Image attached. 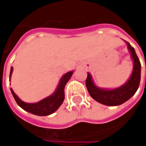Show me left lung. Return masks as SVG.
I'll return each mask as SVG.
<instances>
[{
    "instance_id": "left-lung-1",
    "label": "left lung",
    "mask_w": 146,
    "mask_h": 146,
    "mask_svg": "<svg viewBox=\"0 0 146 146\" xmlns=\"http://www.w3.org/2000/svg\"><path fill=\"white\" fill-rule=\"evenodd\" d=\"M128 50L130 53V58L133 61V71L125 84L116 88H102L96 86L93 81L92 76L88 73L86 87L90 96L102 104L108 106H117L124 104L129 100L137 91L140 82L141 65L139 58L135 53L134 47L126 42ZM146 68V67H145Z\"/></svg>"
}]
</instances>
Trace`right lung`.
Returning a JSON list of instances; mask_svg holds the SVG:
<instances>
[{"label": "right lung", "instance_id": "obj_1", "mask_svg": "<svg viewBox=\"0 0 146 146\" xmlns=\"http://www.w3.org/2000/svg\"><path fill=\"white\" fill-rule=\"evenodd\" d=\"M13 72V68H11V72H10V80H11V76ZM73 71H70L68 73H65L60 79L59 84L57 87L56 90L50 96L46 97L43 100H40L36 103H26L24 101L19 99V97L14 93L12 88H11V92L16 100L17 104L20 106L21 109L27 112L33 113L35 115L38 116H46L49 115L52 113H54L58 108L60 105L62 104L64 100V88L66 84L68 82L70 79L71 76L73 75Z\"/></svg>", "mask_w": 146, "mask_h": 146}]
</instances>
